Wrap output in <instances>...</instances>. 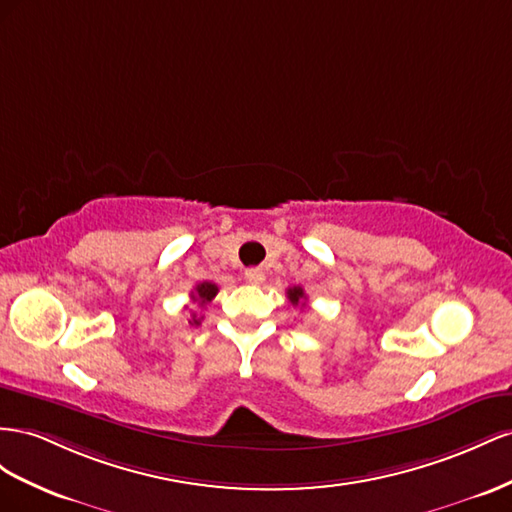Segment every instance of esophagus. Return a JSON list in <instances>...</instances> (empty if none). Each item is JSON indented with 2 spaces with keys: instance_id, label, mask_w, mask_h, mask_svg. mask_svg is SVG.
I'll list each match as a JSON object with an SVG mask.
<instances>
[{
  "instance_id": "34e87169",
  "label": "esophagus",
  "mask_w": 512,
  "mask_h": 512,
  "mask_svg": "<svg viewBox=\"0 0 512 512\" xmlns=\"http://www.w3.org/2000/svg\"><path fill=\"white\" fill-rule=\"evenodd\" d=\"M244 279L251 283V285H261V283H264V279H266V274H264V270H261V268H248L244 272Z\"/></svg>"
}]
</instances>
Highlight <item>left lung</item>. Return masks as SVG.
<instances>
[{
  "label": "left lung",
  "mask_w": 512,
  "mask_h": 512,
  "mask_svg": "<svg viewBox=\"0 0 512 512\" xmlns=\"http://www.w3.org/2000/svg\"><path fill=\"white\" fill-rule=\"evenodd\" d=\"M287 298H289L291 304L298 306L300 302L306 300V294H304L302 287H289V289H287Z\"/></svg>",
  "instance_id": "8db88e82"
}]
</instances>
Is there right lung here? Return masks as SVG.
Masks as SVG:
<instances>
[{"label": "right lung", "mask_w": 512, "mask_h": 512, "mask_svg": "<svg viewBox=\"0 0 512 512\" xmlns=\"http://www.w3.org/2000/svg\"><path fill=\"white\" fill-rule=\"evenodd\" d=\"M216 294H218L216 283L203 281V283H197V285H195V289L191 291V298H193V302H197L199 306H206L208 302H212V298H214ZM193 324H195V326L201 324V317H197L195 313H193Z\"/></svg>", "instance_id": "1"}]
</instances>
